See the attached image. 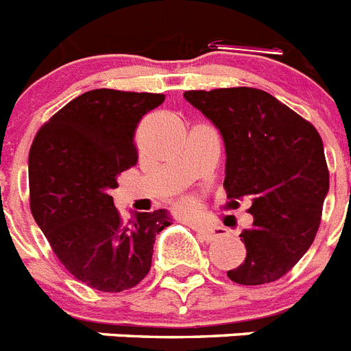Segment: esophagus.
Listing matches in <instances>:
<instances>
[{
  "mask_svg": "<svg viewBox=\"0 0 351 351\" xmlns=\"http://www.w3.org/2000/svg\"><path fill=\"white\" fill-rule=\"evenodd\" d=\"M197 232H199L206 241H215V239L221 238L223 236V229L217 226H202V227H197Z\"/></svg>",
  "mask_w": 351,
  "mask_h": 351,
  "instance_id": "34e87169",
  "label": "esophagus"
}]
</instances>
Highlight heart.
<instances>
[{
    "mask_svg": "<svg viewBox=\"0 0 351 351\" xmlns=\"http://www.w3.org/2000/svg\"><path fill=\"white\" fill-rule=\"evenodd\" d=\"M193 208V202H191V200H184V202H182V209H191Z\"/></svg>",
    "mask_w": 351,
    "mask_h": 351,
    "instance_id": "obj_1",
    "label": "heart"
}]
</instances>
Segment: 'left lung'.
I'll list each match as a JSON object with an SVG mask.
<instances>
[{
  "instance_id": "8db88e82",
  "label": "left lung",
  "mask_w": 351,
  "mask_h": 351,
  "mask_svg": "<svg viewBox=\"0 0 351 351\" xmlns=\"http://www.w3.org/2000/svg\"><path fill=\"white\" fill-rule=\"evenodd\" d=\"M184 99L226 143L227 199L252 202V227L239 234L247 257L227 277L243 286L274 282L300 261L318 232L328 193L322 136L265 90H188Z\"/></svg>"
}]
</instances>
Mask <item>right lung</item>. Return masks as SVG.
I'll return each mask as SVG.
<instances>
[{
	"mask_svg": "<svg viewBox=\"0 0 351 351\" xmlns=\"http://www.w3.org/2000/svg\"><path fill=\"white\" fill-rule=\"evenodd\" d=\"M163 101V94L90 90L51 117L29 149L33 218L69 274L97 291L142 282L156 234L172 221L158 209L124 223L110 195L119 173L138 161L140 119Z\"/></svg>",
	"mask_w": 351,
	"mask_h": 351,
	"instance_id": "obj_1",
	"label": "right lung"
}]
</instances>
